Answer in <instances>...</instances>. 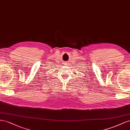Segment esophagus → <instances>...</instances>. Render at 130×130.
<instances>
[{
	"label": "esophagus",
	"instance_id": "34e87169",
	"mask_svg": "<svg viewBox=\"0 0 130 130\" xmlns=\"http://www.w3.org/2000/svg\"><path fill=\"white\" fill-rule=\"evenodd\" d=\"M65 65H68V61H65L64 62V64Z\"/></svg>",
	"mask_w": 130,
	"mask_h": 130
}]
</instances>
